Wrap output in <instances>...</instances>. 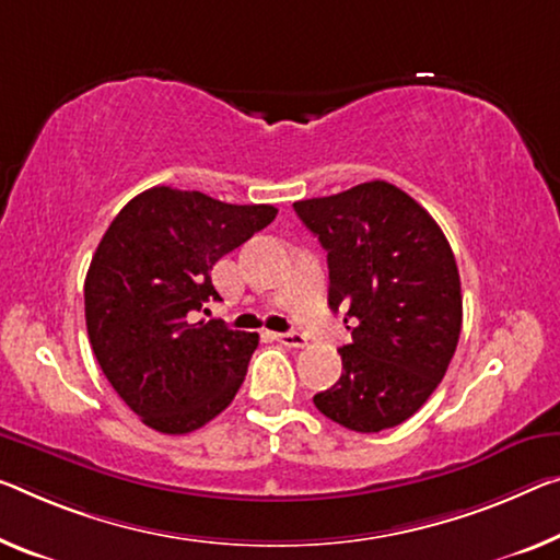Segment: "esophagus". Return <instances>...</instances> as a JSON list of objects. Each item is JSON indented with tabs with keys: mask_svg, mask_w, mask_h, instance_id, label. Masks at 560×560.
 <instances>
[{
	"mask_svg": "<svg viewBox=\"0 0 560 560\" xmlns=\"http://www.w3.org/2000/svg\"><path fill=\"white\" fill-rule=\"evenodd\" d=\"M275 340L285 348H305L307 346V340L300 332H278L275 335Z\"/></svg>",
	"mask_w": 560,
	"mask_h": 560,
	"instance_id": "34e87169",
	"label": "esophagus"
}]
</instances>
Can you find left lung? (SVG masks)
<instances>
[{"instance_id":"8db88e82","label":"left lung","mask_w":560,"mask_h":560,"mask_svg":"<svg viewBox=\"0 0 560 560\" xmlns=\"http://www.w3.org/2000/svg\"><path fill=\"white\" fill-rule=\"evenodd\" d=\"M328 253L332 313L352 335L313 402L355 433L400 425L433 395L463 325L460 275L438 222L385 179L292 205Z\"/></svg>"}]
</instances>
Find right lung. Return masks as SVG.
I'll return each mask as SVG.
<instances>
[{"instance_id": "add662e5", "label": "right lung", "mask_w": 560, "mask_h": 560, "mask_svg": "<svg viewBox=\"0 0 560 560\" xmlns=\"http://www.w3.org/2000/svg\"><path fill=\"white\" fill-rule=\"evenodd\" d=\"M275 214L272 205H228L195 190L150 187L100 240L84 280L94 358L119 398L158 433L202 428L243 385L257 332L192 317L220 298L212 265Z\"/></svg>"}]
</instances>
